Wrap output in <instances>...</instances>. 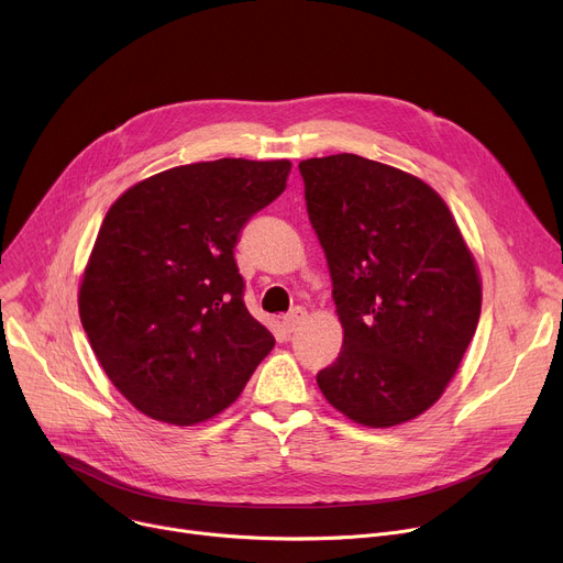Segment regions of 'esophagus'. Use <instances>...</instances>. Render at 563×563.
Returning a JSON list of instances; mask_svg holds the SVG:
<instances>
[{"label":"esophagus","mask_w":563,"mask_h":563,"mask_svg":"<svg viewBox=\"0 0 563 563\" xmlns=\"http://www.w3.org/2000/svg\"><path fill=\"white\" fill-rule=\"evenodd\" d=\"M305 318H307V311H305V309H299V307L292 309V311L284 318V322H282V324H284V331H286V333H292Z\"/></svg>","instance_id":"1"}]
</instances>
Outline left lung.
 Masks as SVG:
<instances>
[{
    "label": "left lung",
    "mask_w": 563,
    "mask_h": 563,
    "mask_svg": "<svg viewBox=\"0 0 563 563\" xmlns=\"http://www.w3.org/2000/svg\"><path fill=\"white\" fill-rule=\"evenodd\" d=\"M299 173L344 331L320 390L356 423L410 421L442 397L478 327L473 254L446 202L410 173L352 153Z\"/></svg>",
    "instance_id": "left-lung-1"
}]
</instances>
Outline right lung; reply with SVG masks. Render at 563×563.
<instances>
[{"label": "right lung", "instance_id": "right-lung-1", "mask_svg": "<svg viewBox=\"0 0 563 563\" xmlns=\"http://www.w3.org/2000/svg\"><path fill=\"white\" fill-rule=\"evenodd\" d=\"M288 173V159L185 164L106 213L78 311L103 372L140 412L176 426L219 415L275 347L245 309L234 247Z\"/></svg>", "mask_w": 563, "mask_h": 563}]
</instances>
